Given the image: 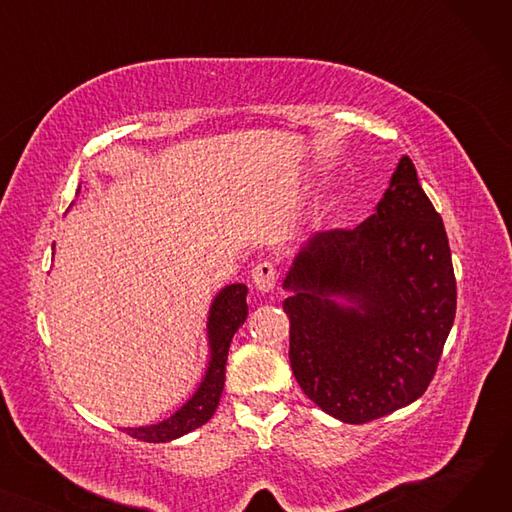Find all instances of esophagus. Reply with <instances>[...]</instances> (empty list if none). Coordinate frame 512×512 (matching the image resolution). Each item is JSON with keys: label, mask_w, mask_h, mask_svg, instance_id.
<instances>
[{"label": "esophagus", "mask_w": 512, "mask_h": 512, "mask_svg": "<svg viewBox=\"0 0 512 512\" xmlns=\"http://www.w3.org/2000/svg\"><path fill=\"white\" fill-rule=\"evenodd\" d=\"M251 280L259 292H272L278 280L276 265L272 261H261L255 265V270L251 272Z\"/></svg>", "instance_id": "esophagus-1"}]
</instances>
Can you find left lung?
<instances>
[{"instance_id":"left-lung-1","label":"left lung","mask_w":512,"mask_h":512,"mask_svg":"<svg viewBox=\"0 0 512 512\" xmlns=\"http://www.w3.org/2000/svg\"><path fill=\"white\" fill-rule=\"evenodd\" d=\"M284 288L292 373L321 411L367 423L427 390L454 321L456 280L444 222L407 155L371 218L313 234Z\"/></svg>"}]
</instances>
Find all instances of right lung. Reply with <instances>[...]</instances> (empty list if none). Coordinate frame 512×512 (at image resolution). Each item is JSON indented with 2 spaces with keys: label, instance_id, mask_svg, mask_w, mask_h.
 Here are the masks:
<instances>
[{
  "label": "right lung",
  "instance_id": "right-lung-1",
  "mask_svg": "<svg viewBox=\"0 0 512 512\" xmlns=\"http://www.w3.org/2000/svg\"><path fill=\"white\" fill-rule=\"evenodd\" d=\"M247 286L245 284H230L218 292L213 299L207 317V338H209V363L205 378L188 398L184 405L155 425L145 427H124V432L132 438L143 442H170L176 440L193 429L205 425L215 409L220 405V396L226 382V361L228 348L236 330L245 324L249 307H247Z\"/></svg>",
  "mask_w": 512,
  "mask_h": 512
}]
</instances>
